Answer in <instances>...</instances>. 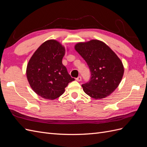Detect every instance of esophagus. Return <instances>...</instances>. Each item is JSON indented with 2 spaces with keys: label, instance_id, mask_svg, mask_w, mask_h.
Wrapping results in <instances>:
<instances>
[{
  "label": "esophagus",
  "instance_id": "1",
  "mask_svg": "<svg viewBox=\"0 0 147 147\" xmlns=\"http://www.w3.org/2000/svg\"><path fill=\"white\" fill-rule=\"evenodd\" d=\"M76 80H77V81H78V82H80V81H82V77H81L80 76L76 78Z\"/></svg>",
  "mask_w": 147,
  "mask_h": 147
}]
</instances>
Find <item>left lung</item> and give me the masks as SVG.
<instances>
[{
    "label": "left lung",
    "mask_w": 147,
    "mask_h": 147,
    "mask_svg": "<svg viewBox=\"0 0 147 147\" xmlns=\"http://www.w3.org/2000/svg\"><path fill=\"white\" fill-rule=\"evenodd\" d=\"M75 49L86 62L91 74L90 82L82 85L84 92L95 99L112 94L124 74L121 59L108 45L98 40L78 42Z\"/></svg>",
    "instance_id": "left-lung-1"
}]
</instances>
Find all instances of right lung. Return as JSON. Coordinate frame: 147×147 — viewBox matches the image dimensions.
<instances>
[{
    "label": "right lung",
    "instance_id": "1",
    "mask_svg": "<svg viewBox=\"0 0 147 147\" xmlns=\"http://www.w3.org/2000/svg\"><path fill=\"white\" fill-rule=\"evenodd\" d=\"M65 47L56 40H48L40 46L29 61L26 76L32 90L42 98L54 100L75 80L68 74L62 60Z\"/></svg>",
    "mask_w": 147,
    "mask_h": 147
}]
</instances>
